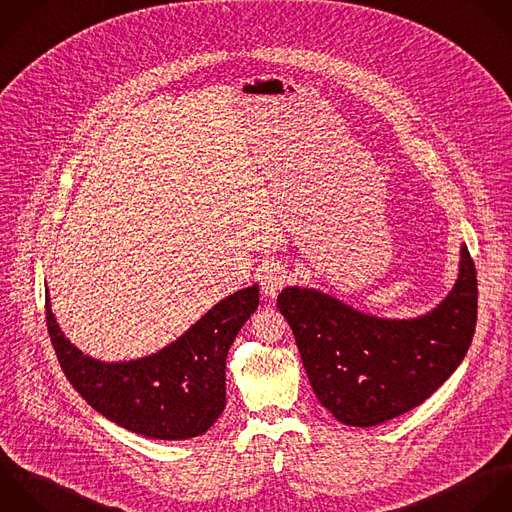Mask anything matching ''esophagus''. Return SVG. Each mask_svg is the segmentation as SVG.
<instances>
[{"label": "esophagus", "mask_w": 512, "mask_h": 512, "mask_svg": "<svg viewBox=\"0 0 512 512\" xmlns=\"http://www.w3.org/2000/svg\"><path fill=\"white\" fill-rule=\"evenodd\" d=\"M259 283L265 297H275L287 283V275L279 265H271L263 269V273L259 275Z\"/></svg>", "instance_id": "esophagus-1"}]
</instances>
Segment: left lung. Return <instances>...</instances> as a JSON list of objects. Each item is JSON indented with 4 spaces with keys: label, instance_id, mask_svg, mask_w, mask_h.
Returning <instances> with one entry per match:
<instances>
[{
    "label": "left lung",
    "instance_id": "1",
    "mask_svg": "<svg viewBox=\"0 0 512 512\" xmlns=\"http://www.w3.org/2000/svg\"><path fill=\"white\" fill-rule=\"evenodd\" d=\"M477 295L463 245L453 291L423 317L379 319L299 287L283 289L277 307L319 403L349 427H375L419 407L455 373L475 335Z\"/></svg>",
    "mask_w": 512,
    "mask_h": 512
}]
</instances>
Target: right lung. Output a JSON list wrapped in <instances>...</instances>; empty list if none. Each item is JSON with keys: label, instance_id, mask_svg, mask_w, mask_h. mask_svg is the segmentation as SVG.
<instances>
[{"label": "right lung", "instance_id": "right-lung-1", "mask_svg": "<svg viewBox=\"0 0 512 512\" xmlns=\"http://www.w3.org/2000/svg\"><path fill=\"white\" fill-rule=\"evenodd\" d=\"M259 305V287L219 301L185 335L155 355L101 363L61 333L45 297L51 345L71 387L105 419L159 441L203 435L225 409V359L239 329Z\"/></svg>", "mask_w": 512, "mask_h": 512}]
</instances>
